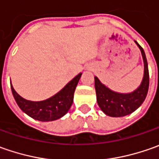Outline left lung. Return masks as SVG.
Returning <instances> with one entry per match:
<instances>
[{"label": "left lung", "instance_id": "1", "mask_svg": "<svg viewBox=\"0 0 159 159\" xmlns=\"http://www.w3.org/2000/svg\"><path fill=\"white\" fill-rule=\"evenodd\" d=\"M139 47L144 64V74L143 81L139 88L128 94H121L108 89L105 85L95 77V88L97 103L102 111L111 117H124L134 112L143 102L149 90L150 77L146 56L143 48L134 40Z\"/></svg>", "mask_w": 159, "mask_h": 159}]
</instances>
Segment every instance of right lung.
I'll list each match as a JSON object with an SVG mask.
<instances>
[{
    "instance_id": "1",
    "label": "right lung",
    "mask_w": 159,
    "mask_h": 159,
    "mask_svg": "<svg viewBox=\"0 0 159 159\" xmlns=\"http://www.w3.org/2000/svg\"><path fill=\"white\" fill-rule=\"evenodd\" d=\"M81 74H78L57 94L44 101H28L16 92L11 83L10 86L16 102L24 112L36 120L48 122L60 119L68 112L72 104L74 91Z\"/></svg>"
}]
</instances>
